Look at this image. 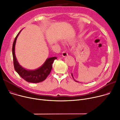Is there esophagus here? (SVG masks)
I'll list each match as a JSON object with an SVG mask.
<instances>
[{
	"mask_svg": "<svg viewBox=\"0 0 120 120\" xmlns=\"http://www.w3.org/2000/svg\"><path fill=\"white\" fill-rule=\"evenodd\" d=\"M67 56H68V54H67V53L66 52L64 51V52H62V56L63 57H66Z\"/></svg>",
	"mask_w": 120,
	"mask_h": 120,
	"instance_id": "1",
	"label": "esophagus"
}]
</instances>
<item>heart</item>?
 <instances>
[{"mask_svg":"<svg viewBox=\"0 0 120 120\" xmlns=\"http://www.w3.org/2000/svg\"><path fill=\"white\" fill-rule=\"evenodd\" d=\"M68 41H69V42H70V40H68Z\"/></svg>","mask_w":120,"mask_h":120,"instance_id":"heart-1","label":"heart"}]
</instances>
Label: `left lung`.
Segmentation results:
<instances>
[{"instance_id": "obj_1", "label": "left lung", "mask_w": 120, "mask_h": 120, "mask_svg": "<svg viewBox=\"0 0 120 120\" xmlns=\"http://www.w3.org/2000/svg\"><path fill=\"white\" fill-rule=\"evenodd\" d=\"M71 75H72V77H73V80H75V81H76V82H78V81H76V80H75V79H74V78H73V75H72V73H71Z\"/></svg>"}]
</instances>
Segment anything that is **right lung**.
<instances>
[{"instance_id":"1","label":"right lung","mask_w":120,"mask_h":120,"mask_svg":"<svg viewBox=\"0 0 120 120\" xmlns=\"http://www.w3.org/2000/svg\"><path fill=\"white\" fill-rule=\"evenodd\" d=\"M22 31V30L17 35L12 45V55L15 70L22 78L27 82L33 83L41 82L47 78L51 71L54 60L57 58L54 57L47 59L40 67L35 70H28L22 66L17 60L15 52L16 40Z\"/></svg>"}]
</instances>
